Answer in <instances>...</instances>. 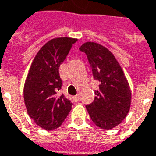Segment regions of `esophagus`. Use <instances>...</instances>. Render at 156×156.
<instances>
[{
  "mask_svg": "<svg viewBox=\"0 0 156 156\" xmlns=\"http://www.w3.org/2000/svg\"><path fill=\"white\" fill-rule=\"evenodd\" d=\"M73 99H74V100H75V101H78V100H79V95H76V96H74V97H73Z\"/></svg>",
  "mask_w": 156,
  "mask_h": 156,
  "instance_id": "esophagus-1",
  "label": "esophagus"
}]
</instances>
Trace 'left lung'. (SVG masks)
<instances>
[{"label":"left lung","instance_id":"obj_1","mask_svg":"<svg viewBox=\"0 0 156 156\" xmlns=\"http://www.w3.org/2000/svg\"><path fill=\"white\" fill-rule=\"evenodd\" d=\"M80 51L87 55L94 80L100 82L99 90L94 91V100L86 108L95 125L112 129L122 123L129 111L131 92L128 80L113 54L105 47L87 42Z\"/></svg>","mask_w":156,"mask_h":156}]
</instances>
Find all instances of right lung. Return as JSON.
Listing matches in <instances>:
<instances>
[{"label": "right lung", "mask_w": 156, "mask_h": 156, "mask_svg": "<svg viewBox=\"0 0 156 156\" xmlns=\"http://www.w3.org/2000/svg\"><path fill=\"white\" fill-rule=\"evenodd\" d=\"M76 41L66 37L50 40L37 52L27 75L24 87L27 112L46 130L60 127L72 108L70 100L59 92L62 86L59 67Z\"/></svg>", "instance_id": "right-lung-1"}]
</instances>
